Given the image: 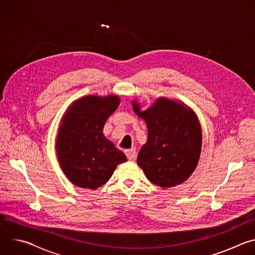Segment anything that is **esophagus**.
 <instances>
[{
  "label": "esophagus",
  "mask_w": 255,
  "mask_h": 255,
  "mask_svg": "<svg viewBox=\"0 0 255 255\" xmlns=\"http://www.w3.org/2000/svg\"><path fill=\"white\" fill-rule=\"evenodd\" d=\"M125 154H126L127 158H128L129 160L134 159V158H135V156H136V149H135V148L127 149V150H125Z\"/></svg>",
  "instance_id": "1"
}]
</instances>
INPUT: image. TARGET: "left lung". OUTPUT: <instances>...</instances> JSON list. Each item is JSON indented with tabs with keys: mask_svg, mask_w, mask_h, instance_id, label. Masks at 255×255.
<instances>
[{
	"mask_svg": "<svg viewBox=\"0 0 255 255\" xmlns=\"http://www.w3.org/2000/svg\"><path fill=\"white\" fill-rule=\"evenodd\" d=\"M136 114L146 122L148 137L137 163L152 184L163 189L184 183L195 170L202 147L197 116L186 105L158 99L145 111L133 102Z\"/></svg>",
	"mask_w": 255,
	"mask_h": 255,
	"instance_id": "8db88e82",
	"label": "left lung"
}]
</instances>
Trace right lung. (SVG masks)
Here are the masks:
<instances>
[{
	"label": "right lung",
	"mask_w": 255,
	"mask_h": 255,
	"mask_svg": "<svg viewBox=\"0 0 255 255\" xmlns=\"http://www.w3.org/2000/svg\"><path fill=\"white\" fill-rule=\"evenodd\" d=\"M119 104L117 96H88L78 100L63 117L56 150L64 174L75 186L96 190L110 179L119 163L127 161L103 134Z\"/></svg>",
	"instance_id": "right-lung-1"
}]
</instances>
